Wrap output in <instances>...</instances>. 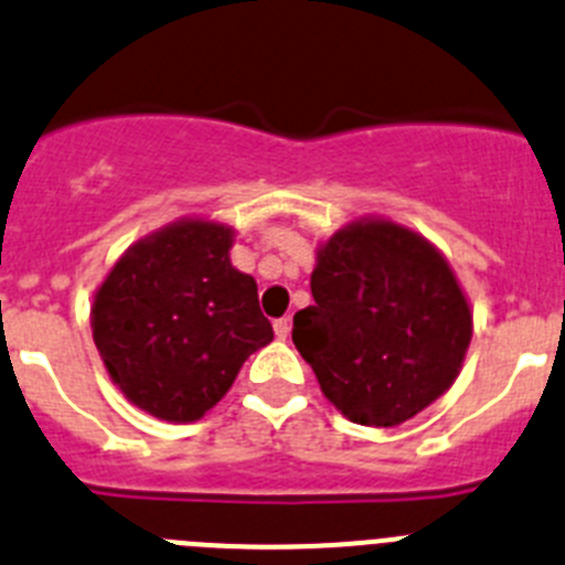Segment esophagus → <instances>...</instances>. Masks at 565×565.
Masks as SVG:
<instances>
[{
  "label": "esophagus",
  "instance_id": "1",
  "mask_svg": "<svg viewBox=\"0 0 565 565\" xmlns=\"http://www.w3.org/2000/svg\"><path fill=\"white\" fill-rule=\"evenodd\" d=\"M274 333H277V339L291 337V319H288V317L277 319V322H274Z\"/></svg>",
  "mask_w": 565,
  "mask_h": 565
}]
</instances>
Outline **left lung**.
Instances as JSON below:
<instances>
[{
  "mask_svg": "<svg viewBox=\"0 0 565 565\" xmlns=\"http://www.w3.org/2000/svg\"><path fill=\"white\" fill-rule=\"evenodd\" d=\"M311 294L291 337L344 418L396 427L461 373L472 308L447 257L413 228L371 214L333 232Z\"/></svg>",
  "mask_w": 565,
  "mask_h": 565,
  "instance_id": "1",
  "label": "left lung"
}]
</instances>
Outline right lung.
<instances>
[{
	"instance_id": "add662e5",
	"label": "right lung",
	"mask_w": 565,
	"mask_h": 565,
	"mask_svg": "<svg viewBox=\"0 0 565 565\" xmlns=\"http://www.w3.org/2000/svg\"><path fill=\"white\" fill-rule=\"evenodd\" d=\"M234 228L181 217L115 259L89 308L93 342L118 391L172 424L206 416L239 367L274 339L257 282L232 266Z\"/></svg>"
}]
</instances>
